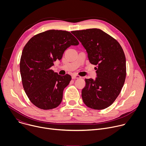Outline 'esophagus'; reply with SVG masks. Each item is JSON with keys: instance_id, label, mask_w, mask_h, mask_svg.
<instances>
[{"instance_id": "esophagus-1", "label": "esophagus", "mask_w": 146, "mask_h": 146, "mask_svg": "<svg viewBox=\"0 0 146 146\" xmlns=\"http://www.w3.org/2000/svg\"><path fill=\"white\" fill-rule=\"evenodd\" d=\"M81 78V77L80 76H78V75L74 74V75L72 76V78L73 79H78V78Z\"/></svg>"}]
</instances>
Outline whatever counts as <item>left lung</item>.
I'll use <instances>...</instances> for the list:
<instances>
[{
    "instance_id": "1",
    "label": "left lung",
    "mask_w": 146,
    "mask_h": 146,
    "mask_svg": "<svg viewBox=\"0 0 146 146\" xmlns=\"http://www.w3.org/2000/svg\"><path fill=\"white\" fill-rule=\"evenodd\" d=\"M88 53L97 77L85 79L81 96L85 105L95 110L105 109L117 99L126 78V59L122 48L113 37L103 31L88 29L72 31Z\"/></svg>"
}]
</instances>
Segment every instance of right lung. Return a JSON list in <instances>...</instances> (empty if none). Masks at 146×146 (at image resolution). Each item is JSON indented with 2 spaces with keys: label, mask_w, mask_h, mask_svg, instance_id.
<instances>
[{
  "label": "right lung",
  "mask_w": 146,
  "mask_h": 146,
  "mask_svg": "<svg viewBox=\"0 0 146 146\" xmlns=\"http://www.w3.org/2000/svg\"><path fill=\"white\" fill-rule=\"evenodd\" d=\"M79 44L69 32L49 30L33 36L25 46L20 59V73L24 91L37 108L51 110L58 107L63 91L72 77L62 76L51 68L70 46Z\"/></svg>",
  "instance_id": "1"
}]
</instances>
